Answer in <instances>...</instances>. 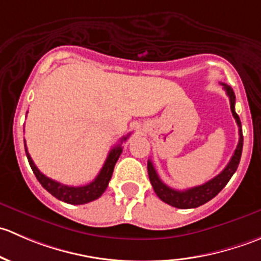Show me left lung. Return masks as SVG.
<instances>
[{
    "instance_id": "left-lung-1",
    "label": "left lung",
    "mask_w": 261,
    "mask_h": 261,
    "mask_svg": "<svg viewBox=\"0 0 261 261\" xmlns=\"http://www.w3.org/2000/svg\"><path fill=\"white\" fill-rule=\"evenodd\" d=\"M223 88H225L226 94L230 98V107L231 112H232L233 118L236 120V123L239 126V144L236 147L235 152H233L232 158H231L230 163L226 165L225 169L220 173L218 175H216L215 178H212L211 180L206 181L202 186L193 187V188L186 189V191H175V189L170 188L169 186H167L165 183H163L162 179L158 175L156 170H155L152 163L147 162V174H149L150 183H151L152 188H154L156 196L162 199L165 203L170 204L173 207H177V208L187 210V208H196V207L202 206V204L207 203L208 201H211L212 198H215L223 188H225L226 184L228 183V180L231 179V177L233 175V173L236 172L239 167V163L241 159V152H243V130H241V121L239 115L235 112V93H233L232 88L227 84H223Z\"/></svg>"
}]
</instances>
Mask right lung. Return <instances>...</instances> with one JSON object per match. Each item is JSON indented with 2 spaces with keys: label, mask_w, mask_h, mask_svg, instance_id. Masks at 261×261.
<instances>
[{
  "label": "right lung",
  "mask_w": 261,
  "mask_h": 261,
  "mask_svg": "<svg viewBox=\"0 0 261 261\" xmlns=\"http://www.w3.org/2000/svg\"><path fill=\"white\" fill-rule=\"evenodd\" d=\"M128 136H130V134H128L127 136H123V138L121 139L120 144L116 145L114 149L110 151L109 156H107L101 172H99V174L94 178V180L91 181L89 184H87V186H82V187L65 186V184L59 183V181L50 179V178L46 177V175H44L43 173L36 168V165L34 164L33 159H31L30 154L28 152V149H26V144H25V151H26V156H28V160H29V164H30L34 174H35L36 179L40 181L41 186H43L50 194H53L55 198L60 199V201L65 202V203L84 204L99 198V197L102 196V193L106 191L107 186H109V181L112 177V173H114L116 162H117L121 152H122V146H121V144H122V141L127 140Z\"/></svg>",
  "instance_id": "obj_1"
}]
</instances>
